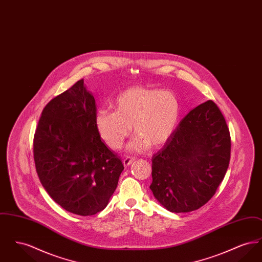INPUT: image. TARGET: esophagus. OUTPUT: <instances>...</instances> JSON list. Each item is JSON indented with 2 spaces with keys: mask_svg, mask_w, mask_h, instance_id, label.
Masks as SVG:
<instances>
[{
  "mask_svg": "<svg viewBox=\"0 0 262 262\" xmlns=\"http://www.w3.org/2000/svg\"><path fill=\"white\" fill-rule=\"evenodd\" d=\"M134 161H135V159H134V158L126 157V158H125V159L123 160V164H124V166H125V167H127V166L132 165V164L134 163Z\"/></svg>",
  "mask_w": 262,
  "mask_h": 262,
  "instance_id": "34e87169",
  "label": "esophagus"
}]
</instances>
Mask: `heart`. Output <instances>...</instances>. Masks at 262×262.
I'll list each match as a JSON object with an SVG mask.
<instances>
[{
  "label": "heart",
  "mask_w": 262,
  "mask_h": 262,
  "mask_svg": "<svg viewBox=\"0 0 262 262\" xmlns=\"http://www.w3.org/2000/svg\"><path fill=\"white\" fill-rule=\"evenodd\" d=\"M114 112L100 111L95 119L97 132L111 149L121 148L132 130L137 133L126 145L129 152L158 147L174 134L181 116V102L172 90L133 86L113 101Z\"/></svg>",
  "instance_id": "1"
}]
</instances>
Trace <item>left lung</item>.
Wrapping results in <instances>:
<instances>
[{
    "label": "left lung",
    "instance_id": "8db88e82",
    "mask_svg": "<svg viewBox=\"0 0 262 262\" xmlns=\"http://www.w3.org/2000/svg\"><path fill=\"white\" fill-rule=\"evenodd\" d=\"M231 138L224 117L208 100L190 110L152 157L150 189L167 210H196L214 195L227 172Z\"/></svg>",
    "mask_w": 262,
    "mask_h": 262
}]
</instances>
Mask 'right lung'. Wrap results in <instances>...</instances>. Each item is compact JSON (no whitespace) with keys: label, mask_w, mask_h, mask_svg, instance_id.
<instances>
[{"label":"right lung","mask_w":262,"mask_h":262,"mask_svg":"<svg viewBox=\"0 0 262 262\" xmlns=\"http://www.w3.org/2000/svg\"><path fill=\"white\" fill-rule=\"evenodd\" d=\"M95 99L80 79L46 105L33 140L39 180L55 202L80 216L109 203L125 169L101 140Z\"/></svg>","instance_id":"right-lung-1"}]
</instances>
